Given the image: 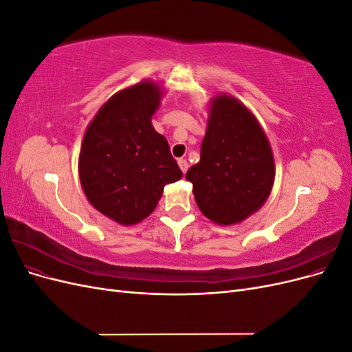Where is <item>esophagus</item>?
Instances as JSON below:
<instances>
[{"label":"esophagus","mask_w":352,"mask_h":352,"mask_svg":"<svg viewBox=\"0 0 352 352\" xmlns=\"http://www.w3.org/2000/svg\"><path fill=\"white\" fill-rule=\"evenodd\" d=\"M177 164H179V167H180V170H182L184 173H186V170H188V162L185 158H179L177 160Z\"/></svg>","instance_id":"1"}]
</instances>
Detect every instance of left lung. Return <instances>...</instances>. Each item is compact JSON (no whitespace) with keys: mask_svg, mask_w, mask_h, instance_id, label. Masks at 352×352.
<instances>
[{"mask_svg":"<svg viewBox=\"0 0 352 352\" xmlns=\"http://www.w3.org/2000/svg\"><path fill=\"white\" fill-rule=\"evenodd\" d=\"M197 206L217 225H233L257 211L270 195L274 162L257 119L233 97L212 100L199 163L190 167Z\"/></svg>","mask_w":352,"mask_h":352,"instance_id":"left-lung-1","label":"left lung"}]
</instances>
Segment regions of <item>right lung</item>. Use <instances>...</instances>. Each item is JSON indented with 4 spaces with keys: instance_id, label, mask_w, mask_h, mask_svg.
Here are the masks:
<instances>
[{
    "instance_id": "right-lung-1",
    "label": "right lung",
    "mask_w": 352,
    "mask_h": 352,
    "mask_svg": "<svg viewBox=\"0 0 352 352\" xmlns=\"http://www.w3.org/2000/svg\"><path fill=\"white\" fill-rule=\"evenodd\" d=\"M162 91L141 82L105 102L83 136L79 177L88 201L120 225L150 216L164 185L182 177L163 135L151 117Z\"/></svg>"
}]
</instances>
